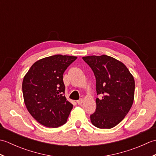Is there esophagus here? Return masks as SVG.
Instances as JSON below:
<instances>
[{
	"mask_svg": "<svg viewBox=\"0 0 156 156\" xmlns=\"http://www.w3.org/2000/svg\"><path fill=\"white\" fill-rule=\"evenodd\" d=\"M84 102L83 98H80V99H79L78 101H76V102H77L78 105H81V104H82V102Z\"/></svg>",
	"mask_w": 156,
	"mask_h": 156,
	"instance_id": "1",
	"label": "esophagus"
}]
</instances>
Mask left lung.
Masks as SVG:
<instances>
[{"label":"left lung","mask_w":156,"mask_h":156,"mask_svg":"<svg viewBox=\"0 0 156 156\" xmlns=\"http://www.w3.org/2000/svg\"><path fill=\"white\" fill-rule=\"evenodd\" d=\"M96 78L97 108L90 115L92 125L111 129L118 125L131 108L135 93L133 76L122 62L110 56L90 55L82 58Z\"/></svg>","instance_id":"left-lung-1"}]
</instances>
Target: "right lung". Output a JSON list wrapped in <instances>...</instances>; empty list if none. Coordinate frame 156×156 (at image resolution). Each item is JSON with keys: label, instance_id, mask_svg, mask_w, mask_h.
Here are the masks:
<instances>
[{"label": "right lung", "instance_id": "add662e5", "mask_svg": "<svg viewBox=\"0 0 156 156\" xmlns=\"http://www.w3.org/2000/svg\"><path fill=\"white\" fill-rule=\"evenodd\" d=\"M75 56L55 55L34 63L22 84L29 113L39 123L56 128L65 124L73 108L66 100L63 74Z\"/></svg>", "mask_w": 156, "mask_h": 156}]
</instances>
